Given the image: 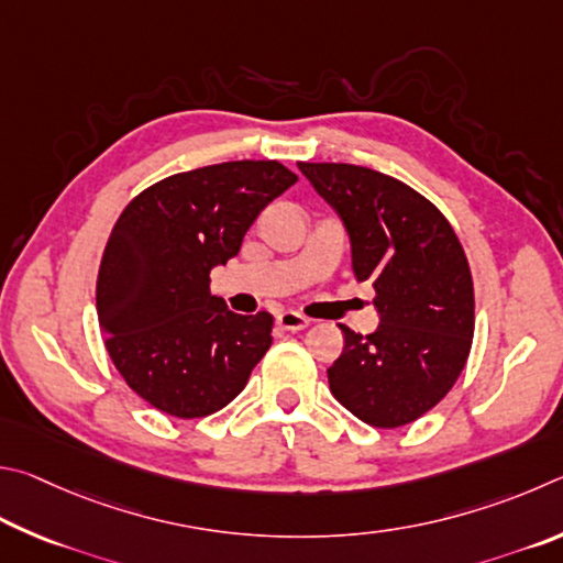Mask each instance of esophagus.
I'll return each instance as SVG.
<instances>
[{
	"label": "esophagus",
	"instance_id": "34e87169",
	"mask_svg": "<svg viewBox=\"0 0 563 563\" xmlns=\"http://www.w3.org/2000/svg\"><path fill=\"white\" fill-rule=\"evenodd\" d=\"M276 323H279L284 331H303L309 327V319L301 317L297 311H282L276 313Z\"/></svg>",
	"mask_w": 563,
	"mask_h": 563
}]
</instances>
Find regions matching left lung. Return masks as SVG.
Returning <instances> with one entry per match:
<instances>
[{"instance_id":"8db88e82","label":"left lung","mask_w":563,"mask_h":563,"mask_svg":"<svg viewBox=\"0 0 563 563\" xmlns=\"http://www.w3.org/2000/svg\"><path fill=\"white\" fill-rule=\"evenodd\" d=\"M351 240L353 272L376 289L378 329L343 327L329 388L373 428H400L455 386L475 336V287L452 224L396 177L349 163H299Z\"/></svg>"}]
</instances>
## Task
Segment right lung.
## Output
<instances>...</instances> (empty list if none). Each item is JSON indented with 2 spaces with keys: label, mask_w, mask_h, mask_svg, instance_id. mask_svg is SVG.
Instances as JSON below:
<instances>
[{
  "label": "right lung",
  "mask_w": 563,
  "mask_h": 563,
  "mask_svg": "<svg viewBox=\"0 0 563 563\" xmlns=\"http://www.w3.org/2000/svg\"><path fill=\"white\" fill-rule=\"evenodd\" d=\"M297 180L276 161L207 165L151 185L118 217L96 282L98 327L115 371L153 408L210 416L269 351L272 313L227 309L210 272Z\"/></svg>",
  "instance_id": "right-lung-1"
}]
</instances>
